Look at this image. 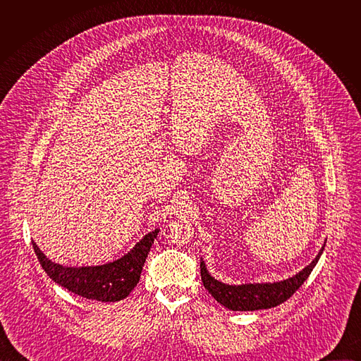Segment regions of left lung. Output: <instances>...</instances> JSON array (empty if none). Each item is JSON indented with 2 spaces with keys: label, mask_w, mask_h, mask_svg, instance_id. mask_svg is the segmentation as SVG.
<instances>
[{
  "label": "left lung",
  "mask_w": 361,
  "mask_h": 361,
  "mask_svg": "<svg viewBox=\"0 0 361 361\" xmlns=\"http://www.w3.org/2000/svg\"><path fill=\"white\" fill-rule=\"evenodd\" d=\"M324 247L320 250L316 259L302 269L298 274L293 276L280 283H269V284H243V286H228L213 279L204 263H200L201 269V281L207 291L224 307L234 312H252L262 310V308H271L287 298H290L301 284L312 274L314 266L317 264Z\"/></svg>",
  "instance_id": "obj_1"
}]
</instances>
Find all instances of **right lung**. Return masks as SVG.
Returning <instances> with one entry per match:
<instances>
[{
	"mask_svg": "<svg viewBox=\"0 0 361 361\" xmlns=\"http://www.w3.org/2000/svg\"><path fill=\"white\" fill-rule=\"evenodd\" d=\"M159 230L148 233L120 260L95 267H63L41 252L32 241V248L44 271L68 291L98 301H118L126 298L140 281L142 266Z\"/></svg>",
	"mask_w": 361,
	"mask_h": 361,
	"instance_id": "1",
	"label": "right lung"
}]
</instances>
